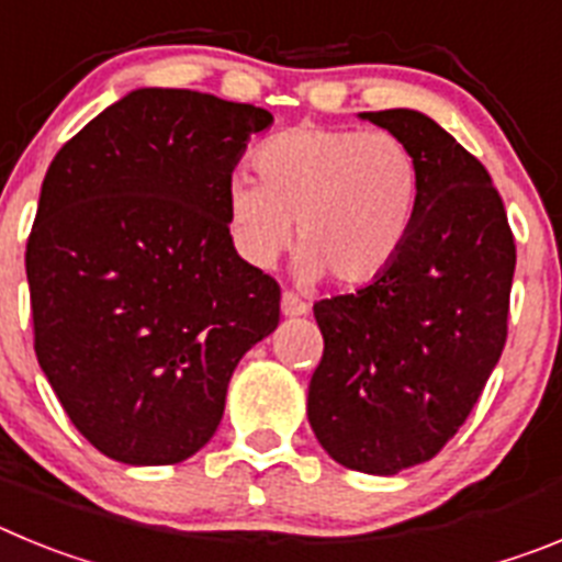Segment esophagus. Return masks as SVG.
<instances>
[{
  "mask_svg": "<svg viewBox=\"0 0 562 562\" xmlns=\"http://www.w3.org/2000/svg\"><path fill=\"white\" fill-rule=\"evenodd\" d=\"M281 312H284L286 317L306 315V312H310V304H306V301H301V297H297L295 292L286 290L284 295H281Z\"/></svg>",
  "mask_w": 562,
  "mask_h": 562,
  "instance_id": "34e87169",
  "label": "esophagus"
}]
</instances>
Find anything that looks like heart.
Wrapping results in <instances>:
<instances>
[{
  "mask_svg": "<svg viewBox=\"0 0 562 562\" xmlns=\"http://www.w3.org/2000/svg\"><path fill=\"white\" fill-rule=\"evenodd\" d=\"M258 176L227 180V225L238 256L272 267L290 247L297 272L369 284L400 258L422 200V168L400 134L304 126L272 134L256 151Z\"/></svg>",
  "mask_w": 562,
  "mask_h": 562,
  "instance_id": "heart-1",
  "label": "heart"
}]
</instances>
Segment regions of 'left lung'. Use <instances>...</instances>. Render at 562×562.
Instances as JSON below:
<instances>
[{
	"label": "left lung",
	"mask_w": 562,
	"mask_h": 562,
	"mask_svg": "<svg viewBox=\"0 0 562 562\" xmlns=\"http://www.w3.org/2000/svg\"><path fill=\"white\" fill-rule=\"evenodd\" d=\"M400 134L422 200L400 258L369 286L324 297V357L306 416L337 464L396 475L464 425L506 342L515 238L486 168L428 114L362 112Z\"/></svg>",
	"instance_id": "8db88e82"
}]
</instances>
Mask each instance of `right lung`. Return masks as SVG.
<instances>
[{
    "label": "right lung",
    "mask_w": 562,
    "mask_h": 562,
    "mask_svg": "<svg viewBox=\"0 0 562 562\" xmlns=\"http://www.w3.org/2000/svg\"><path fill=\"white\" fill-rule=\"evenodd\" d=\"M267 109L134 89L61 146L27 238L33 346L83 439L123 464L205 448L281 286L238 256L227 180Z\"/></svg>",
    "instance_id": "1"
}]
</instances>
